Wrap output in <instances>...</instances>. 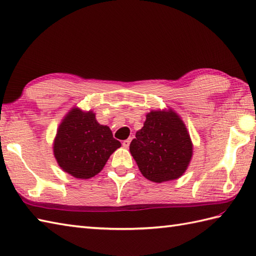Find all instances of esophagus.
Wrapping results in <instances>:
<instances>
[{"instance_id": "obj_1", "label": "esophagus", "mask_w": 256, "mask_h": 256, "mask_svg": "<svg viewBox=\"0 0 256 256\" xmlns=\"http://www.w3.org/2000/svg\"><path fill=\"white\" fill-rule=\"evenodd\" d=\"M130 143H131V138H128V140H123V143H122V145H123V148H128V146H130Z\"/></svg>"}]
</instances>
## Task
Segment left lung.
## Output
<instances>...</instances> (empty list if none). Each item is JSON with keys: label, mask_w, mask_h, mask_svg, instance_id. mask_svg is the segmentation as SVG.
Returning a JSON list of instances; mask_svg holds the SVG:
<instances>
[{"label": "left lung", "mask_w": 256, "mask_h": 256, "mask_svg": "<svg viewBox=\"0 0 256 256\" xmlns=\"http://www.w3.org/2000/svg\"><path fill=\"white\" fill-rule=\"evenodd\" d=\"M130 152L145 178L164 182L186 172L192 156V143L186 125L175 111H150L130 144Z\"/></svg>", "instance_id": "1"}]
</instances>
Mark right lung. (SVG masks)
Here are the masks:
<instances>
[{
    "label": "right lung",
    "instance_id": "right-lung-1",
    "mask_svg": "<svg viewBox=\"0 0 256 256\" xmlns=\"http://www.w3.org/2000/svg\"><path fill=\"white\" fill-rule=\"evenodd\" d=\"M121 143L111 130L101 125L92 111L70 110L58 128L54 140V155L64 172L79 179L99 174Z\"/></svg>",
    "mask_w": 256,
    "mask_h": 256
}]
</instances>
